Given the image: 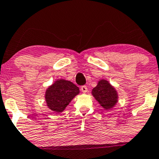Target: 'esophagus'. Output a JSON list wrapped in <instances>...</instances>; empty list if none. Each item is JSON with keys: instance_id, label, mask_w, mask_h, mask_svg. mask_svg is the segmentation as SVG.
<instances>
[{"instance_id": "1", "label": "esophagus", "mask_w": 159, "mask_h": 159, "mask_svg": "<svg viewBox=\"0 0 159 159\" xmlns=\"http://www.w3.org/2000/svg\"><path fill=\"white\" fill-rule=\"evenodd\" d=\"M81 91H82V92L84 93L88 92V88H87V86H85V85H83V86H81Z\"/></svg>"}]
</instances>
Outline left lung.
Here are the masks:
<instances>
[{
	"label": "left lung",
	"mask_w": 159,
	"mask_h": 159,
	"mask_svg": "<svg viewBox=\"0 0 159 159\" xmlns=\"http://www.w3.org/2000/svg\"><path fill=\"white\" fill-rule=\"evenodd\" d=\"M91 93L104 110L112 109L118 102V93L113 86L105 79H101Z\"/></svg>",
	"instance_id": "1"
}]
</instances>
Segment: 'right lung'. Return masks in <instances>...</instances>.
<instances>
[{
  "instance_id": "add662e5",
  "label": "right lung",
  "mask_w": 159,
  "mask_h": 159,
  "mask_svg": "<svg viewBox=\"0 0 159 159\" xmlns=\"http://www.w3.org/2000/svg\"><path fill=\"white\" fill-rule=\"evenodd\" d=\"M79 92L78 87L72 82L58 79L46 89L45 93L46 105L55 113H61Z\"/></svg>"
}]
</instances>
